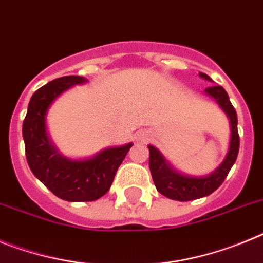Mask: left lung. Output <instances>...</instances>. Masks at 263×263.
<instances>
[{
  "instance_id": "left-lung-1",
  "label": "left lung",
  "mask_w": 263,
  "mask_h": 263,
  "mask_svg": "<svg viewBox=\"0 0 263 263\" xmlns=\"http://www.w3.org/2000/svg\"><path fill=\"white\" fill-rule=\"evenodd\" d=\"M205 80H211V78L205 73H199ZM205 92L213 97L221 106L222 110L227 113V116L231 120V143H229V152L227 158L224 159L220 167L211 175L204 176V178H192V176H184L182 174L173 171L168 166L164 158L160 155L154 146H148L150 150V158H148V166H150V173H152L153 180L158 191L164 195L168 199L178 201H190L195 199L208 196L212 192H215L225 178L231 171L232 166L234 164L238 155V148H240V136L237 130V113L232 105L229 96L225 92L221 85H212V87L205 88Z\"/></svg>"
}]
</instances>
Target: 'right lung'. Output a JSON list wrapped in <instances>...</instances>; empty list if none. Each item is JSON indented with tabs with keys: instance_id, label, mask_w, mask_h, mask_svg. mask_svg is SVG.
<instances>
[{
	"instance_id": "add662e5",
	"label": "right lung",
	"mask_w": 263,
	"mask_h": 263,
	"mask_svg": "<svg viewBox=\"0 0 263 263\" xmlns=\"http://www.w3.org/2000/svg\"><path fill=\"white\" fill-rule=\"evenodd\" d=\"M84 81L81 76H63L39 88L31 96L22 126L30 170L55 196L67 201H93L104 196L133 146L106 148L87 160H69L58 154L46 133V113L60 93Z\"/></svg>"
}]
</instances>
